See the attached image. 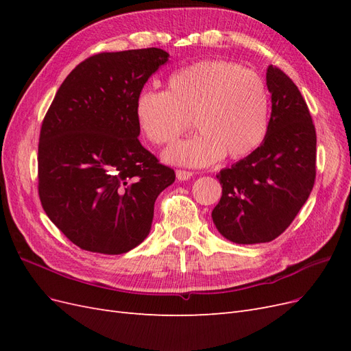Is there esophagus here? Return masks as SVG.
Instances as JSON below:
<instances>
[{"label": "esophagus", "instance_id": "esophagus-1", "mask_svg": "<svg viewBox=\"0 0 351 351\" xmlns=\"http://www.w3.org/2000/svg\"><path fill=\"white\" fill-rule=\"evenodd\" d=\"M176 174H177V178L182 180V182H184V180H189L190 177L193 176V173L187 171V169H177Z\"/></svg>", "mask_w": 351, "mask_h": 351}]
</instances>
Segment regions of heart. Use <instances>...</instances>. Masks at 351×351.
Segmentation results:
<instances>
[{"label": "heart", "mask_w": 351, "mask_h": 351, "mask_svg": "<svg viewBox=\"0 0 351 351\" xmlns=\"http://www.w3.org/2000/svg\"><path fill=\"white\" fill-rule=\"evenodd\" d=\"M269 93L256 71L226 60L193 62L167 79V90L143 89L134 102L136 123L154 145H167L193 124L199 133L171 145L168 162L204 167L227 154H252L268 130Z\"/></svg>", "instance_id": "obj_1"}]
</instances>
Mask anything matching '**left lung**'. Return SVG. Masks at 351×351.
<instances>
[{"label": "left lung", "mask_w": 351, "mask_h": 351, "mask_svg": "<svg viewBox=\"0 0 351 351\" xmlns=\"http://www.w3.org/2000/svg\"><path fill=\"white\" fill-rule=\"evenodd\" d=\"M267 84L272 111L263 142L250 155L221 169L222 196L212 219L227 240L268 243L289 228L316 178V130L299 88L277 66Z\"/></svg>", "instance_id": "obj_1"}]
</instances>
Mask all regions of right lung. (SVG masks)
<instances>
[{
    "label": "right lung",
    "instance_id": "1",
    "mask_svg": "<svg viewBox=\"0 0 351 351\" xmlns=\"http://www.w3.org/2000/svg\"><path fill=\"white\" fill-rule=\"evenodd\" d=\"M159 48L101 52L60 86L42 121L38 193L48 218L83 250L121 254L149 234L176 173L139 142L137 95L168 61Z\"/></svg>",
    "mask_w": 351,
    "mask_h": 351
}]
</instances>
